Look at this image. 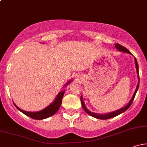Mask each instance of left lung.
Segmentation results:
<instances>
[{"instance_id": "obj_1", "label": "left lung", "mask_w": 147, "mask_h": 147, "mask_svg": "<svg viewBox=\"0 0 147 147\" xmlns=\"http://www.w3.org/2000/svg\"><path fill=\"white\" fill-rule=\"evenodd\" d=\"M115 48L117 49V50H119V51L124 52H126V53H128V54H130V55H131V52H130L127 48H124V47H123L122 45L118 44V43H116V44H115ZM135 63H136V70H137V74H138V83L137 87H136V90H135V92H134V93H133V95L132 98L131 99V100L129 101V102L128 103V104H126L125 106L122 107V109H119V110L113 111V112L109 113H105V114L95 113L90 112V111L87 109L86 106L85 104H84V101H83V98H82V96H81V103H82V107H83V109H84V111H85L88 114L90 115V116H92V117H93L97 118V119H110V118L115 117V116H117V115H118L122 113H124V111H126V110H127V109H129L130 106H131V104H132L133 99H134V98H135V96H136V92H137V91H138V88H139V84H140L139 70H138V61H137V60H136V58H135Z\"/></svg>"}]
</instances>
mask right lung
I'll return each instance as SVG.
<instances>
[{
	"instance_id": "add662e5",
	"label": "right lung",
	"mask_w": 147,
	"mask_h": 147,
	"mask_svg": "<svg viewBox=\"0 0 147 147\" xmlns=\"http://www.w3.org/2000/svg\"><path fill=\"white\" fill-rule=\"evenodd\" d=\"M72 79L71 80L68 81L66 84H65L63 87H65V86H68L71 83ZM64 92H65V90H61L60 92H59L58 95H57L56 98L55 99V100L52 102L50 105H48L47 107H45V109H43V110L37 111V112H28V111H25L22 110V109L18 108L16 104H14V106H16V109H18V111H20L21 112L23 113V114L26 115L28 117L32 118V119H46V118L51 117V116L55 115L56 113L58 111L59 109L61 104L62 102V98H63Z\"/></svg>"
}]
</instances>
